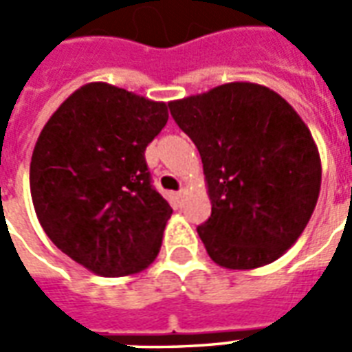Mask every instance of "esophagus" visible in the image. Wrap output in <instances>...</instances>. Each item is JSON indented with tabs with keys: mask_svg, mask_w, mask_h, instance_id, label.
<instances>
[{
	"mask_svg": "<svg viewBox=\"0 0 352 352\" xmlns=\"http://www.w3.org/2000/svg\"><path fill=\"white\" fill-rule=\"evenodd\" d=\"M184 194H186V190H184V188H181V190L177 192V199H183Z\"/></svg>",
	"mask_w": 352,
	"mask_h": 352,
	"instance_id": "34e87169",
	"label": "esophagus"
}]
</instances>
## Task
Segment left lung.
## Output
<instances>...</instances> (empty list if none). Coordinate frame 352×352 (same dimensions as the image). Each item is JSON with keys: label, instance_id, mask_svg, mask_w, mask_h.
<instances>
[{"label": "left lung", "instance_id": "left-lung-1", "mask_svg": "<svg viewBox=\"0 0 352 352\" xmlns=\"http://www.w3.org/2000/svg\"><path fill=\"white\" fill-rule=\"evenodd\" d=\"M198 146L211 217L198 236L228 270L272 264L302 236L320 192V156L287 100L254 82H228L169 101Z\"/></svg>", "mask_w": 352, "mask_h": 352}]
</instances>
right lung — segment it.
<instances>
[{
  "instance_id": "right-lung-1",
  "label": "right lung",
  "mask_w": 352,
  "mask_h": 352,
  "mask_svg": "<svg viewBox=\"0 0 352 352\" xmlns=\"http://www.w3.org/2000/svg\"><path fill=\"white\" fill-rule=\"evenodd\" d=\"M168 122V105L88 82L39 133L30 190L45 234L103 277L143 272L173 213L151 183L145 148Z\"/></svg>"
}]
</instances>
